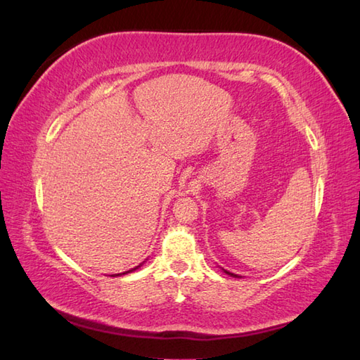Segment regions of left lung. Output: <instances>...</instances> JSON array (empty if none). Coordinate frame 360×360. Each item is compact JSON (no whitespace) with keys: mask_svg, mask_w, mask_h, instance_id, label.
Masks as SVG:
<instances>
[{"mask_svg":"<svg viewBox=\"0 0 360 360\" xmlns=\"http://www.w3.org/2000/svg\"><path fill=\"white\" fill-rule=\"evenodd\" d=\"M224 271V269H223ZM227 275H231V277H235V278H238V275H236V274H232V272H227V271H224Z\"/></svg>","mask_w":360,"mask_h":360,"instance_id":"left-lung-1","label":"left lung"}]
</instances>
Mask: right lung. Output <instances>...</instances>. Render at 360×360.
I'll use <instances>...</instances> for the list:
<instances>
[{"label": "right lung", "mask_w": 360, "mask_h": 360, "mask_svg": "<svg viewBox=\"0 0 360 360\" xmlns=\"http://www.w3.org/2000/svg\"><path fill=\"white\" fill-rule=\"evenodd\" d=\"M137 267H139V266H136V267H134V269H131V271H127V272H124V274H128V272H133V271H136V269H137Z\"/></svg>", "instance_id": "right-lung-1"}]
</instances>
